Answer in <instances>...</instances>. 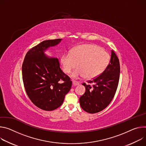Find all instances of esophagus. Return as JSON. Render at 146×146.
<instances>
[{"instance_id":"1","label":"esophagus","mask_w":146,"mask_h":146,"mask_svg":"<svg viewBox=\"0 0 146 146\" xmlns=\"http://www.w3.org/2000/svg\"><path fill=\"white\" fill-rule=\"evenodd\" d=\"M79 84V83L78 82L76 81V80H73V81H72V85H73L74 86H76V85H78Z\"/></svg>"}]
</instances>
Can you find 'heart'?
<instances>
[{
	"mask_svg": "<svg viewBox=\"0 0 146 146\" xmlns=\"http://www.w3.org/2000/svg\"><path fill=\"white\" fill-rule=\"evenodd\" d=\"M110 60L108 53L96 44H86L74 47L71 53H64L61 58L63 71L72 74L75 78L85 76L93 79L100 75L107 67Z\"/></svg>",
	"mask_w": 146,
	"mask_h": 146,
	"instance_id": "heart-1",
	"label": "heart"
}]
</instances>
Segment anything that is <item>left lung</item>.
<instances>
[{"label": "left lung", "mask_w": 146, "mask_h": 146, "mask_svg": "<svg viewBox=\"0 0 146 146\" xmlns=\"http://www.w3.org/2000/svg\"><path fill=\"white\" fill-rule=\"evenodd\" d=\"M119 75V59L114 50H111V59L105 70L98 76L88 81L89 84H82L86 88V92L79 98L82 108L90 114H94L105 109L115 96ZM90 83L94 85L92 86L90 85Z\"/></svg>", "instance_id": "1"}]
</instances>
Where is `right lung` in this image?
<instances>
[{
	"label": "right lung",
	"instance_id": "1",
	"mask_svg": "<svg viewBox=\"0 0 146 146\" xmlns=\"http://www.w3.org/2000/svg\"><path fill=\"white\" fill-rule=\"evenodd\" d=\"M61 40L42 42L27 53L23 63V80L28 98L36 107L45 111L58 108L72 86L71 79L61 70L58 58H48L44 54L47 48Z\"/></svg>",
	"mask_w": 146,
	"mask_h": 146
}]
</instances>
